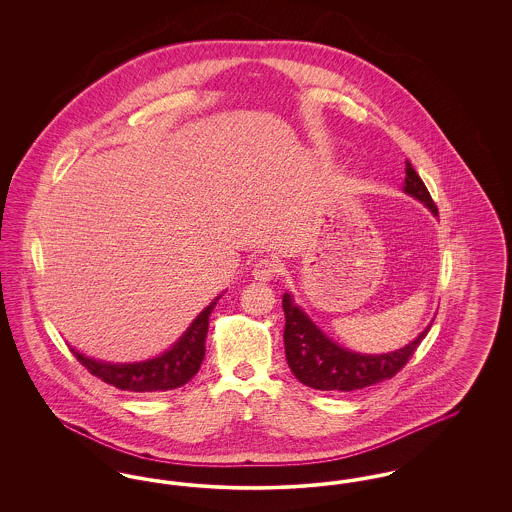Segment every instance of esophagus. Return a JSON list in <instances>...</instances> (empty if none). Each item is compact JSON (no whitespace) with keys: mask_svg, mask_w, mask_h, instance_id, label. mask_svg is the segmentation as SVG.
<instances>
[{"mask_svg":"<svg viewBox=\"0 0 512 512\" xmlns=\"http://www.w3.org/2000/svg\"><path fill=\"white\" fill-rule=\"evenodd\" d=\"M278 272V265L270 259H261L255 263L253 267V278L259 280V282H270Z\"/></svg>","mask_w":512,"mask_h":512,"instance_id":"obj_1","label":"esophagus"}]
</instances>
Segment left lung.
<instances>
[{"instance_id": "8db88e82", "label": "left lung", "mask_w": 512, "mask_h": 512, "mask_svg": "<svg viewBox=\"0 0 512 512\" xmlns=\"http://www.w3.org/2000/svg\"><path fill=\"white\" fill-rule=\"evenodd\" d=\"M403 192L418 199L438 217L436 203L432 201L422 178L416 174L409 161L405 163ZM282 307L286 315L284 345L288 365L292 368L293 376L313 390H363L366 386L390 380L391 376H395L407 365L414 349L426 338L432 326L428 324L413 341H409L401 349H395L390 353L366 355L341 347L336 341L330 340L311 317L293 301L292 293H284Z\"/></svg>"}]
</instances>
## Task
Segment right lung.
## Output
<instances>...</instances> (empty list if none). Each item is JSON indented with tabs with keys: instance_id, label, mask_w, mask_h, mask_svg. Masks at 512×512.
<instances>
[{
	"instance_id": "add662e5",
	"label": "right lung",
	"mask_w": 512,
	"mask_h": 512,
	"mask_svg": "<svg viewBox=\"0 0 512 512\" xmlns=\"http://www.w3.org/2000/svg\"><path fill=\"white\" fill-rule=\"evenodd\" d=\"M215 297L188 326V330L161 355L138 363H105L82 355L71 347L74 357L109 386L134 393L176 390L188 384L205 359V338L209 330V317L219 301Z\"/></svg>"
}]
</instances>
